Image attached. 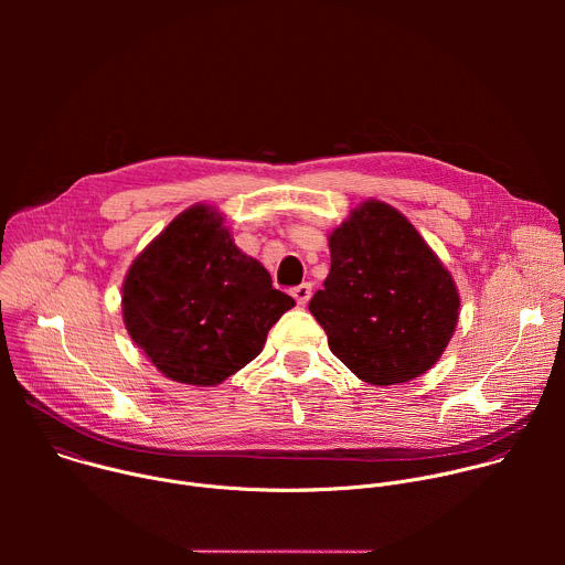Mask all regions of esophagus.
<instances>
[{
	"label": "esophagus",
	"mask_w": 565,
	"mask_h": 565,
	"mask_svg": "<svg viewBox=\"0 0 565 565\" xmlns=\"http://www.w3.org/2000/svg\"><path fill=\"white\" fill-rule=\"evenodd\" d=\"M310 295H312L310 284H301V286L292 288V297H295V301H297L299 306H306V303H308V299H310Z\"/></svg>",
	"instance_id": "34e87169"
}]
</instances>
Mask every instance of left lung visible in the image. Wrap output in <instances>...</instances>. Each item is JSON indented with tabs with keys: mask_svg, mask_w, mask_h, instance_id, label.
<instances>
[{
	"mask_svg": "<svg viewBox=\"0 0 565 565\" xmlns=\"http://www.w3.org/2000/svg\"><path fill=\"white\" fill-rule=\"evenodd\" d=\"M331 270L308 310L360 380L388 386L427 373L445 353L460 297L409 218L369 199L329 234Z\"/></svg>",
	"mask_w": 565,
	"mask_h": 565,
	"instance_id": "1",
	"label": "left lung"
}]
</instances>
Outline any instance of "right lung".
Masks as SVG:
<instances>
[{"instance_id":"obj_1","label":"right lung","mask_w":565,"mask_h":565,"mask_svg":"<svg viewBox=\"0 0 565 565\" xmlns=\"http://www.w3.org/2000/svg\"><path fill=\"white\" fill-rule=\"evenodd\" d=\"M292 306L205 203L181 212L122 281L129 338L166 377L192 386L221 384L253 362Z\"/></svg>"}]
</instances>
